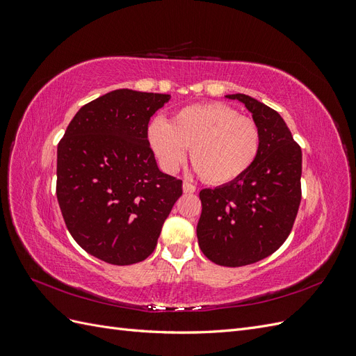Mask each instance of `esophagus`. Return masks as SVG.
I'll use <instances>...</instances> for the list:
<instances>
[{
	"instance_id": "34e87169",
	"label": "esophagus",
	"mask_w": 356,
	"mask_h": 356,
	"mask_svg": "<svg viewBox=\"0 0 356 356\" xmlns=\"http://www.w3.org/2000/svg\"><path fill=\"white\" fill-rule=\"evenodd\" d=\"M182 191H184V193H195L196 186L191 184V182H188V181H184V182H182Z\"/></svg>"
}]
</instances>
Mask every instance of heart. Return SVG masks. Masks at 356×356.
I'll return each mask as SVG.
<instances>
[{"label": "heart", "instance_id": "obj_1", "mask_svg": "<svg viewBox=\"0 0 356 356\" xmlns=\"http://www.w3.org/2000/svg\"><path fill=\"white\" fill-rule=\"evenodd\" d=\"M148 144L161 166L174 170L186 159L211 184H229L255 163L261 149V131L221 102L190 105L170 117L153 120L147 129Z\"/></svg>", "mask_w": 356, "mask_h": 356}]
</instances>
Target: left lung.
<instances>
[{"label": "left lung", "mask_w": 356, "mask_h": 356, "mask_svg": "<svg viewBox=\"0 0 356 356\" xmlns=\"http://www.w3.org/2000/svg\"><path fill=\"white\" fill-rule=\"evenodd\" d=\"M242 102L261 131V149L250 170L233 182L200 191L197 241L220 266L241 267L263 260L293 229L301 200V148L284 118L243 93Z\"/></svg>", "instance_id": "obj_1"}]
</instances>
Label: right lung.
<instances>
[{
    "label": "right lung",
    "instance_id": "1",
    "mask_svg": "<svg viewBox=\"0 0 356 356\" xmlns=\"http://www.w3.org/2000/svg\"><path fill=\"white\" fill-rule=\"evenodd\" d=\"M170 95L118 89L83 105L58 145L56 196L86 252L127 266L154 251L182 181L161 172L149 148L152 115Z\"/></svg>",
    "mask_w": 356,
    "mask_h": 356
}]
</instances>
